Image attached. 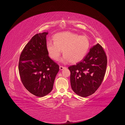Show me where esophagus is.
I'll return each instance as SVG.
<instances>
[{
  "instance_id": "34e87169",
  "label": "esophagus",
  "mask_w": 125,
  "mask_h": 125,
  "mask_svg": "<svg viewBox=\"0 0 125 125\" xmlns=\"http://www.w3.org/2000/svg\"><path fill=\"white\" fill-rule=\"evenodd\" d=\"M65 67H63V66H60L59 67V69H60V70H63L64 69H65Z\"/></svg>"
}]
</instances>
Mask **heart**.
<instances>
[{"instance_id":"1","label":"heart","mask_w":125,"mask_h":125,"mask_svg":"<svg viewBox=\"0 0 125 125\" xmlns=\"http://www.w3.org/2000/svg\"><path fill=\"white\" fill-rule=\"evenodd\" d=\"M53 42L48 41L46 50L49 56L57 60L61 53L64 54L61 61H69L75 63L82 60L86 55L90 46V42L87 36L80 35L70 31L55 34Z\"/></svg>"}]
</instances>
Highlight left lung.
<instances>
[{
    "label": "left lung",
    "mask_w": 125,
    "mask_h": 125,
    "mask_svg": "<svg viewBox=\"0 0 125 125\" xmlns=\"http://www.w3.org/2000/svg\"><path fill=\"white\" fill-rule=\"evenodd\" d=\"M107 65V58L102 46L97 44L92 47L81 61L68 68L73 91L83 97L94 94L104 79Z\"/></svg>",
    "instance_id": "8db88e82"
}]
</instances>
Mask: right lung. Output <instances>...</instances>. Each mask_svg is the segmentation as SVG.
<instances>
[{
  "label": "right lung",
  "instance_id": "add662e5",
  "mask_svg": "<svg viewBox=\"0 0 125 125\" xmlns=\"http://www.w3.org/2000/svg\"><path fill=\"white\" fill-rule=\"evenodd\" d=\"M48 32L34 35L22 51L18 65L21 81L25 88L39 97L48 94L52 90L59 72L58 65L52 60L46 50Z\"/></svg>",
  "mask_w": 125,
  "mask_h": 125
}]
</instances>
